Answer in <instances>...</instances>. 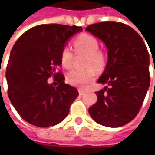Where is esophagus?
<instances>
[{
	"label": "esophagus",
	"instance_id": "1",
	"mask_svg": "<svg viewBox=\"0 0 155 155\" xmlns=\"http://www.w3.org/2000/svg\"><path fill=\"white\" fill-rule=\"evenodd\" d=\"M84 93H85V91L81 90V89H79V94L80 95H83V94H84Z\"/></svg>",
	"mask_w": 155,
	"mask_h": 155
}]
</instances>
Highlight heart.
Here are the masks:
<instances>
[{
	"instance_id": "1",
	"label": "heart",
	"mask_w": 155,
	"mask_h": 155,
	"mask_svg": "<svg viewBox=\"0 0 155 155\" xmlns=\"http://www.w3.org/2000/svg\"><path fill=\"white\" fill-rule=\"evenodd\" d=\"M74 52L76 54H86L83 71H71L66 74L68 84L79 88H86L88 84L94 81L96 71H103L106 64V57L103 51L99 50V41L93 35L81 34L73 41ZM74 55L71 49L64 47L61 50V65L64 69H71L74 63Z\"/></svg>"
}]
</instances>
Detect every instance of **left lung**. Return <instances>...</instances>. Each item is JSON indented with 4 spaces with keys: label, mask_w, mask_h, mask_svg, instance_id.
Listing matches in <instances>:
<instances>
[{
    "label": "left lung",
    "mask_w": 155,
    "mask_h": 155,
    "mask_svg": "<svg viewBox=\"0 0 155 155\" xmlns=\"http://www.w3.org/2000/svg\"><path fill=\"white\" fill-rule=\"evenodd\" d=\"M85 31L103 41L108 49L107 64L97 81L105 87L95 92L97 102L89 113L101 125L123 126L138 114L150 87L146 45L133 28L121 22H100Z\"/></svg>",
    "instance_id": "1"
}]
</instances>
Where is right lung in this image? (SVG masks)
<instances>
[{"mask_svg": "<svg viewBox=\"0 0 155 155\" xmlns=\"http://www.w3.org/2000/svg\"><path fill=\"white\" fill-rule=\"evenodd\" d=\"M81 31L76 25L43 24L25 31L14 45L5 72L8 97L26 122L47 128L69 114L79 93L64 83V74L57 69L61 65V50L71 36ZM51 76L58 87L48 84Z\"/></svg>", "mask_w": 155, "mask_h": 155, "instance_id": "right-lung-1", "label": "right lung"}]
</instances>
